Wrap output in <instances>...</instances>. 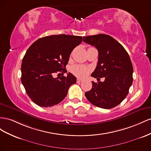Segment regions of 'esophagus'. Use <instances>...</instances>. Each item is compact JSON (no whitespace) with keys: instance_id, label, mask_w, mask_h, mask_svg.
<instances>
[{"instance_id":"obj_1","label":"esophagus","mask_w":151,"mask_h":151,"mask_svg":"<svg viewBox=\"0 0 151 151\" xmlns=\"http://www.w3.org/2000/svg\"><path fill=\"white\" fill-rule=\"evenodd\" d=\"M82 81H83V80H81V79H77L76 82H77V83H81V82H82Z\"/></svg>"}]
</instances>
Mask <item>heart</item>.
Returning a JSON list of instances; mask_svg holds the SVG:
<instances>
[{
    "label": "heart",
    "instance_id": "b5f03b06",
    "mask_svg": "<svg viewBox=\"0 0 151 151\" xmlns=\"http://www.w3.org/2000/svg\"><path fill=\"white\" fill-rule=\"evenodd\" d=\"M90 71H91V68L90 67L81 65H75L71 68V71L73 74L81 78L87 76Z\"/></svg>",
    "mask_w": 151,
    "mask_h": 151
}]
</instances>
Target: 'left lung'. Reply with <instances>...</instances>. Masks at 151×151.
<instances>
[{
	"label": "left lung",
	"instance_id": "1",
	"mask_svg": "<svg viewBox=\"0 0 151 151\" xmlns=\"http://www.w3.org/2000/svg\"><path fill=\"white\" fill-rule=\"evenodd\" d=\"M83 40L96 47L99 52L97 65L91 76L105 78L103 82L92 81V88L85 92V97L97 107L113 108L125 99L132 84L133 70L130 56L124 47L108 35L84 37Z\"/></svg>",
	"mask_w": 151,
	"mask_h": 151
}]
</instances>
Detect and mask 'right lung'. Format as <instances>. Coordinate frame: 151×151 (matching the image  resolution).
Returning <instances> with one entry per match:
<instances>
[{
    "label": "right lung",
    "instance_id": "obj_1",
    "mask_svg": "<svg viewBox=\"0 0 151 151\" xmlns=\"http://www.w3.org/2000/svg\"><path fill=\"white\" fill-rule=\"evenodd\" d=\"M81 42L82 37L63 34L40 38L29 47L21 64V80L35 104L51 107L67 96L69 88L76 83V77L70 73L67 76H54L60 71L67 72L71 52Z\"/></svg>",
    "mask_w": 151,
    "mask_h": 151
}]
</instances>
